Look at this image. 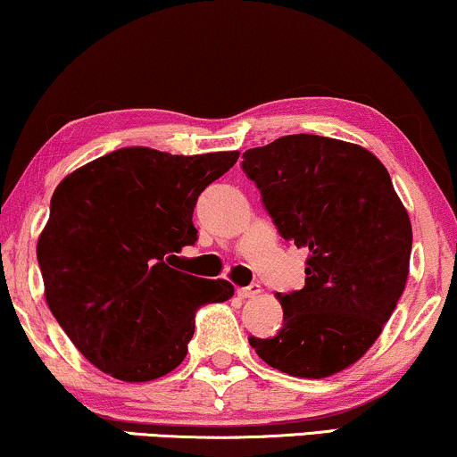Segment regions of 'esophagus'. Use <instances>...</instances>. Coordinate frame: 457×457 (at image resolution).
<instances>
[{
  "label": "esophagus",
  "instance_id": "34e87169",
  "mask_svg": "<svg viewBox=\"0 0 457 457\" xmlns=\"http://www.w3.org/2000/svg\"><path fill=\"white\" fill-rule=\"evenodd\" d=\"M262 289H260V285H249V287H239V289H237V295H239L241 299H247V297H255L258 295Z\"/></svg>",
  "mask_w": 457,
  "mask_h": 457
}]
</instances>
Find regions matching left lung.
I'll return each mask as SVG.
<instances>
[{
  "instance_id": "8db88e82",
  "label": "left lung",
  "mask_w": 457,
  "mask_h": 457,
  "mask_svg": "<svg viewBox=\"0 0 457 457\" xmlns=\"http://www.w3.org/2000/svg\"><path fill=\"white\" fill-rule=\"evenodd\" d=\"M241 166L280 237L310 252L303 289L277 295L283 328L249 345L291 377L345 370L383 333L410 272L411 224L389 172L368 149L318 135L247 149Z\"/></svg>"
}]
</instances>
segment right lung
I'll return each instance as SVG.
<instances>
[{
    "instance_id": "add662e5",
    "label": "right lung",
    "mask_w": 457,
    "mask_h": 457,
    "mask_svg": "<svg viewBox=\"0 0 457 457\" xmlns=\"http://www.w3.org/2000/svg\"><path fill=\"white\" fill-rule=\"evenodd\" d=\"M237 160L122 147L55 187L37 241L46 302L102 372L127 383L164 377L185 360L197 308L233 297L228 280L177 270V253L197 241L199 193Z\"/></svg>"
}]
</instances>
